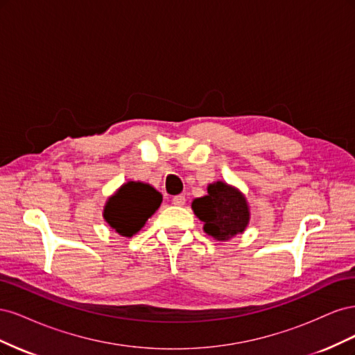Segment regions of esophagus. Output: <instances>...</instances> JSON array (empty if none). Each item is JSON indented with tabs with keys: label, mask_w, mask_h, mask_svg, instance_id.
I'll return each instance as SVG.
<instances>
[{
	"label": "esophagus",
	"mask_w": 355,
	"mask_h": 355,
	"mask_svg": "<svg viewBox=\"0 0 355 355\" xmlns=\"http://www.w3.org/2000/svg\"><path fill=\"white\" fill-rule=\"evenodd\" d=\"M171 202H173L175 206H184V204L187 202V198H185V196L179 194V196H175L173 198H171Z\"/></svg>",
	"instance_id": "1"
}]
</instances>
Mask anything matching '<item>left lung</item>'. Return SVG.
<instances>
[{
    "label": "left lung",
    "instance_id": "obj_1",
    "mask_svg": "<svg viewBox=\"0 0 355 355\" xmlns=\"http://www.w3.org/2000/svg\"><path fill=\"white\" fill-rule=\"evenodd\" d=\"M192 210L204 222V232L219 241L243 234L250 220L245 197L237 188L220 180L207 187V196L192 201Z\"/></svg>",
    "mask_w": 355,
    "mask_h": 355
}]
</instances>
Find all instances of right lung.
<instances>
[{
  "instance_id": "obj_1",
  "label": "right lung",
  "mask_w": 355,
  "mask_h": 355,
  "mask_svg": "<svg viewBox=\"0 0 355 355\" xmlns=\"http://www.w3.org/2000/svg\"><path fill=\"white\" fill-rule=\"evenodd\" d=\"M163 196L144 182H127L103 209V218L123 237H133L159 207Z\"/></svg>"
}]
</instances>
